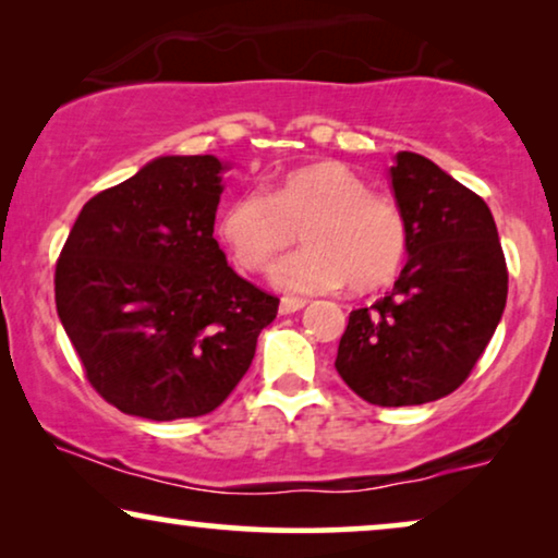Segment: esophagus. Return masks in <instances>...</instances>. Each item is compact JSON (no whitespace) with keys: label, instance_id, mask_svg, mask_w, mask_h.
I'll use <instances>...</instances> for the list:
<instances>
[{"label":"esophagus","instance_id":"34e87169","mask_svg":"<svg viewBox=\"0 0 558 558\" xmlns=\"http://www.w3.org/2000/svg\"><path fill=\"white\" fill-rule=\"evenodd\" d=\"M304 304H307V302L300 300V296H281L279 312H281V315H294V312H300Z\"/></svg>","mask_w":558,"mask_h":558}]
</instances>
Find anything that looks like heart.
Listing matches in <instances>:
<instances>
[{
	"label": "heart",
	"instance_id": "1",
	"mask_svg": "<svg viewBox=\"0 0 558 558\" xmlns=\"http://www.w3.org/2000/svg\"><path fill=\"white\" fill-rule=\"evenodd\" d=\"M271 281L292 294L330 292L348 281L353 292L388 284L407 256V220L388 195L342 162H315L287 172L269 193L243 190L218 218V235L243 271H264L281 251Z\"/></svg>",
	"mask_w": 558,
	"mask_h": 558
}]
</instances>
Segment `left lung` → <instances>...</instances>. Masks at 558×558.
I'll use <instances>...</instances> for the list:
<instances>
[{
    "label": "left lung",
    "mask_w": 558,
    "mask_h": 558,
    "mask_svg": "<svg viewBox=\"0 0 558 558\" xmlns=\"http://www.w3.org/2000/svg\"><path fill=\"white\" fill-rule=\"evenodd\" d=\"M391 185L409 262L393 292L353 310L335 368L376 407H416L460 388L508 296V266L483 197L432 159L399 151Z\"/></svg>",
    "instance_id": "1"
}]
</instances>
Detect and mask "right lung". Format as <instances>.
<instances>
[{
  "label": "right lung",
  "instance_id": "add662e5",
  "mask_svg": "<svg viewBox=\"0 0 558 558\" xmlns=\"http://www.w3.org/2000/svg\"><path fill=\"white\" fill-rule=\"evenodd\" d=\"M223 165L159 157L90 197L56 264V307L88 384L151 422L210 414L248 371L279 300L226 262Z\"/></svg>",
  "mask_w": 558,
  "mask_h": 558
}]
</instances>
